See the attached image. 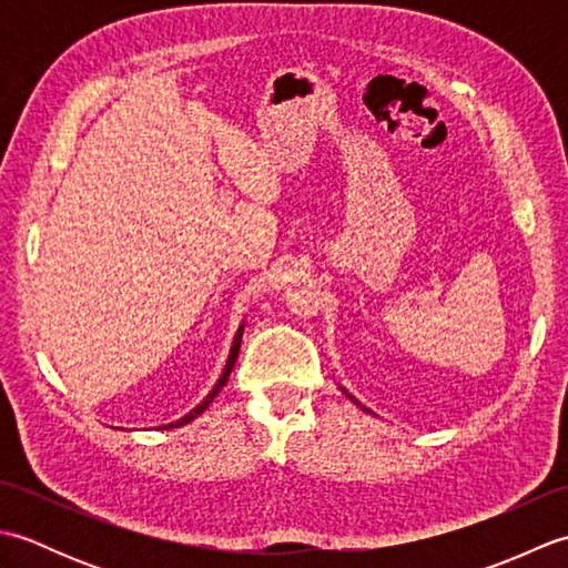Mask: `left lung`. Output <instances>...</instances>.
<instances>
[{
	"instance_id": "left-lung-1",
	"label": "left lung",
	"mask_w": 568,
	"mask_h": 568,
	"mask_svg": "<svg viewBox=\"0 0 568 568\" xmlns=\"http://www.w3.org/2000/svg\"><path fill=\"white\" fill-rule=\"evenodd\" d=\"M344 393H346V390H344ZM348 397H352V395H348ZM352 400H354V397H352ZM354 403H356V400H354ZM364 409H366V407H364ZM366 413H368V409H366Z\"/></svg>"
}]
</instances>
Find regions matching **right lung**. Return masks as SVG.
<instances>
[{
  "mask_svg": "<svg viewBox=\"0 0 568 568\" xmlns=\"http://www.w3.org/2000/svg\"><path fill=\"white\" fill-rule=\"evenodd\" d=\"M241 334H244V327H239V332H236V336H234V346H232V354H229V361H226V368H224V373H222V378L216 381V385L212 388V393L204 397V400L192 409L190 415H185L183 419H178V422H173V425H168V427H183V425H187L190 419H195L200 413H204V409H207V405L214 400L216 395H220V390L224 388L226 385V381H229V373H232V368H234V364H236V356H239V346H241Z\"/></svg>",
  "mask_w": 568,
  "mask_h": 568,
  "instance_id": "right-lung-1",
  "label": "right lung"
}]
</instances>
